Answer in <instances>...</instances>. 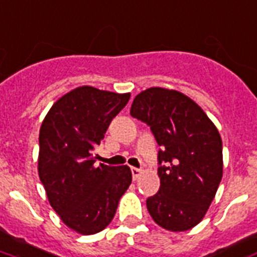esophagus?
<instances>
[{
    "instance_id": "1",
    "label": "esophagus",
    "mask_w": 257,
    "mask_h": 257,
    "mask_svg": "<svg viewBox=\"0 0 257 257\" xmlns=\"http://www.w3.org/2000/svg\"><path fill=\"white\" fill-rule=\"evenodd\" d=\"M131 172H132L134 180H138L139 177L142 176V170H140V169H136V167H132V169H131Z\"/></svg>"
}]
</instances>
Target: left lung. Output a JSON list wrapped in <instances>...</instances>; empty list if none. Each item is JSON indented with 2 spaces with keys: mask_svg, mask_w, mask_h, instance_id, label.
<instances>
[{
  "mask_svg": "<svg viewBox=\"0 0 257 257\" xmlns=\"http://www.w3.org/2000/svg\"><path fill=\"white\" fill-rule=\"evenodd\" d=\"M131 115L147 123L161 146V187L147 199L150 215L170 231L195 227L206 215L223 174L218 129L195 100L162 87L136 95Z\"/></svg>",
  "mask_w": 257,
  "mask_h": 257,
  "instance_id": "obj_1",
  "label": "left lung"
}]
</instances>
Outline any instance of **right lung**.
Listing matches in <instances>:
<instances>
[{"instance_id": "obj_1", "label": "right lung", "mask_w": 257, "mask_h": 257, "mask_svg": "<svg viewBox=\"0 0 257 257\" xmlns=\"http://www.w3.org/2000/svg\"><path fill=\"white\" fill-rule=\"evenodd\" d=\"M131 94L83 85L51 106L39 131L38 174L53 210L80 234L99 233L132 182L125 166H95L94 148Z\"/></svg>"}]
</instances>
